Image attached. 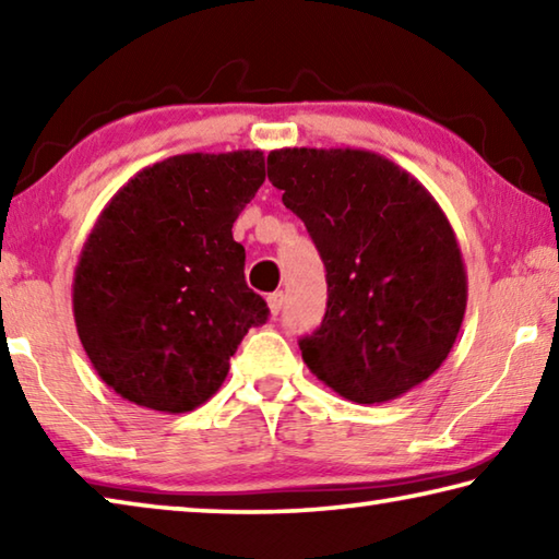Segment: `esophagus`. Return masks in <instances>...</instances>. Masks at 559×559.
Returning a JSON list of instances; mask_svg holds the SVG:
<instances>
[{
  "label": "esophagus",
  "instance_id": "esophagus-1",
  "mask_svg": "<svg viewBox=\"0 0 559 559\" xmlns=\"http://www.w3.org/2000/svg\"><path fill=\"white\" fill-rule=\"evenodd\" d=\"M283 300H286V296H283L281 290L271 293V296L266 298V302H269V310H271V316H278V313H281V308H283Z\"/></svg>",
  "mask_w": 559,
  "mask_h": 559
}]
</instances>
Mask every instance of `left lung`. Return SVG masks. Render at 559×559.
<instances>
[{"mask_svg":"<svg viewBox=\"0 0 559 559\" xmlns=\"http://www.w3.org/2000/svg\"><path fill=\"white\" fill-rule=\"evenodd\" d=\"M269 179L328 271V310L302 362L355 404L414 390L449 357L468 281L447 214L419 179L370 150L283 147Z\"/></svg>","mask_w":559,"mask_h":559,"instance_id":"1","label":"left lung"}]
</instances>
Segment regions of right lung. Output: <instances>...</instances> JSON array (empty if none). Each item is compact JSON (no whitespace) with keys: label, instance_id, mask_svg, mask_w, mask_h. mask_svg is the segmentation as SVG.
Here are the masks:
<instances>
[{"label":"right lung","instance_id":"add662e5","mask_svg":"<svg viewBox=\"0 0 559 559\" xmlns=\"http://www.w3.org/2000/svg\"><path fill=\"white\" fill-rule=\"evenodd\" d=\"M263 179L261 150L175 155L140 169L100 212L73 273V320L122 400L197 409L219 392L249 328L266 323L231 234Z\"/></svg>","mask_w":559,"mask_h":559}]
</instances>
